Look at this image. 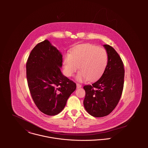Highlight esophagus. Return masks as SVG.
<instances>
[{
	"label": "esophagus",
	"mask_w": 148,
	"mask_h": 148,
	"mask_svg": "<svg viewBox=\"0 0 148 148\" xmlns=\"http://www.w3.org/2000/svg\"><path fill=\"white\" fill-rule=\"evenodd\" d=\"M76 86H77V88H80L82 87V85L79 84V83H77L76 84Z\"/></svg>",
	"instance_id": "esophagus-1"
}]
</instances>
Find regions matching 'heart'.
I'll use <instances>...</instances> for the list:
<instances>
[{"mask_svg": "<svg viewBox=\"0 0 148 148\" xmlns=\"http://www.w3.org/2000/svg\"><path fill=\"white\" fill-rule=\"evenodd\" d=\"M108 62V52L104 48L88 44L76 47L70 55L64 56V71L72 77L78 69L76 79L79 82L98 79L104 72Z\"/></svg>", "mask_w": 148, "mask_h": 148, "instance_id": "heart-1", "label": "heart"}]
</instances>
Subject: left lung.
<instances>
[{"instance_id":"left-lung-1","label":"left lung","mask_w":148,"mask_h":148,"mask_svg":"<svg viewBox=\"0 0 148 148\" xmlns=\"http://www.w3.org/2000/svg\"><path fill=\"white\" fill-rule=\"evenodd\" d=\"M104 47L108 55L104 72L95 83L84 86L85 109L95 117H104L114 110L120 100L124 88V63L112 47L106 44Z\"/></svg>"}]
</instances>
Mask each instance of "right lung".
Listing matches in <instances>:
<instances>
[{
	"instance_id": "1",
	"label": "right lung",
	"mask_w": 148,
	"mask_h": 148,
	"mask_svg": "<svg viewBox=\"0 0 148 148\" xmlns=\"http://www.w3.org/2000/svg\"><path fill=\"white\" fill-rule=\"evenodd\" d=\"M62 62L60 52L45 40L32 49L26 63L31 97L40 111L48 116L62 112L76 89V83L62 73Z\"/></svg>"
}]
</instances>
